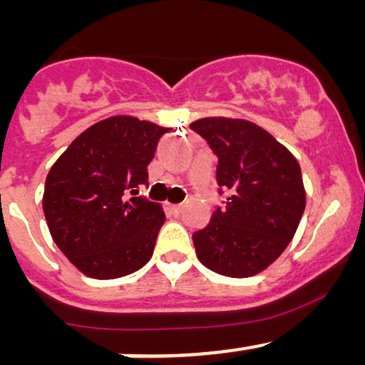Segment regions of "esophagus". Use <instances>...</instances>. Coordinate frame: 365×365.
Listing matches in <instances>:
<instances>
[{"mask_svg": "<svg viewBox=\"0 0 365 365\" xmlns=\"http://www.w3.org/2000/svg\"><path fill=\"white\" fill-rule=\"evenodd\" d=\"M169 210H171L173 215H180L182 213V205H169Z\"/></svg>", "mask_w": 365, "mask_h": 365, "instance_id": "esophagus-1", "label": "esophagus"}]
</instances>
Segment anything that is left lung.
Returning <instances> with one entry per match:
<instances>
[{"label": "left lung", "instance_id": "1", "mask_svg": "<svg viewBox=\"0 0 365 365\" xmlns=\"http://www.w3.org/2000/svg\"><path fill=\"white\" fill-rule=\"evenodd\" d=\"M217 155L226 200L192 235L201 263L227 277H251L274 263L295 235L305 190L295 157L264 128L245 120L203 118L190 125Z\"/></svg>", "mask_w": 365, "mask_h": 365}]
</instances>
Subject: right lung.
Here are the masks:
<instances>
[{"instance_id":"add662e5","label":"right lung","mask_w":365,"mask_h":365,"mask_svg":"<svg viewBox=\"0 0 365 365\" xmlns=\"http://www.w3.org/2000/svg\"><path fill=\"white\" fill-rule=\"evenodd\" d=\"M169 128L113 116L77 135L46 178L43 213L54 244L83 274L116 279L150 261L165 215L139 196Z\"/></svg>"}]
</instances>
